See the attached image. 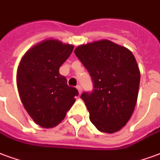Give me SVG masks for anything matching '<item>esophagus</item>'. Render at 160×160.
<instances>
[{"label":"esophagus","instance_id":"obj_1","mask_svg":"<svg viewBox=\"0 0 160 160\" xmlns=\"http://www.w3.org/2000/svg\"><path fill=\"white\" fill-rule=\"evenodd\" d=\"M77 89L78 90L79 94H81V93H82V88H81V86H79V85H78V86H77Z\"/></svg>","mask_w":160,"mask_h":160}]
</instances>
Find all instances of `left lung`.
I'll use <instances>...</instances> for the list:
<instances>
[{"instance_id": "1", "label": "left lung", "mask_w": 160, "mask_h": 160, "mask_svg": "<svg viewBox=\"0 0 160 160\" xmlns=\"http://www.w3.org/2000/svg\"><path fill=\"white\" fill-rule=\"evenodd\" d=\"M74 52L93 82V92L81 95L90 121L102 132H118L130 120L138 100L140 70L133 54L108 39L81 44Z\"/></svg>"}]
</instances>
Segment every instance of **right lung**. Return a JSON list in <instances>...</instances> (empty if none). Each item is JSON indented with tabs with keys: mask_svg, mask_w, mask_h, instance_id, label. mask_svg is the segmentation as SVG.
<instances>
[{
	"mask_svg": "<svg viewBox=\"0 0 160 160\" xmlns=\"http://www.w3.org/2000/svg\"><path fill=\"white\" fill-rule=\"evenodd\" d=\"M73 48L58 39H44L30 48L18 65L17 86L21 101L30 117L43 128L60 124L78 95L59 73Z\"/></svg>",
	"mask_w": 160,
	"mask_h": 160,
	"instance_id": "add662e5",
	"label": "right lung"
}]
</instances>
